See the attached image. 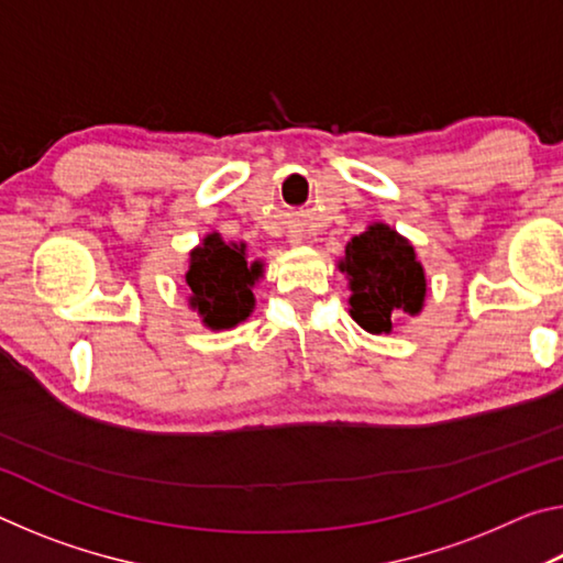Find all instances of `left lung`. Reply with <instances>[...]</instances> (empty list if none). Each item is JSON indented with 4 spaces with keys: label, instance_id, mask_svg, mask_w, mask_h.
I'll return each mask as SVG.
<instances>
[{
    "label": "left lung",
    "instance_id": "8db88e82",
    "mask_svg": "<svg viewBox=\"0 0 563 563\" xmlns=\"http://www.w3.org/2000/svg\"><path fill=\"white\" fill-rule=\"evenodd\" d=\"M338 268L350 280V316L362 330L393 332L397 316H419L427 295V278L415 247L385 223L367 225L345 245Z\"/></svg>",
    "mask_w": 563,
    "mask_h": 563
}]
</instances>
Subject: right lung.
<instances>
[{
    "label": "right lung",
    "instance_id": "add662e5",
    "mask_svg": "<svg viewBox=\"0 0 563 563\" xmlns=\"http://www.w3.org/2000/svg\"><path fill=\"white\" fill-rule=\"evenodd\" d=\"M261 278L263 261L247 263L245 243H225L218 233H208L203 243L190 251L188 305L198 310L206 328H235L253 312V285Z\"/></svg>",
    "mask_w": 563,
    "mask_h": 563
}]
</instances>
